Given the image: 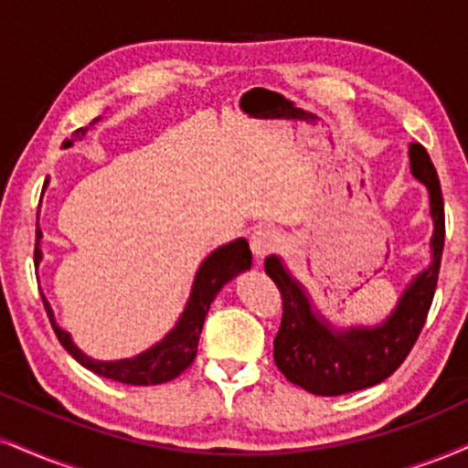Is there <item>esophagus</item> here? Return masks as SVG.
I'll return each instance as SVG.
<instances>
[{
    "instance_id": "esophagus-1",
    "label": "esophagus",
    "mask_w": 468,
    "mask_h": 468,
    "mask_svg": "<svg viewBox=\"0 0 468 468\" xmlns=\"http://www.w3.org/2000/svg\"><path fill=\"white\" fill-rule=\"evenodd\" d=\"M281 246V235L274 229L261 227L250 235V249L257 261H261L263 257H268L270 252H274Z\"/></svg>"
}]
</instances>
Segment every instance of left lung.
<instances>
[{
	"label": "left lung",
	"mask_w": 468,
	"mask_h": 468,
	"mask_svg": "<svg viewBox=\"0 0 468 468\" xmlns=\"http://www.w3.org/2000/svg\"><path fill=\"white\" fill-rule=\"evenodd\" d=\"M412 174L430 189L433 218L431 266L419 274L399 298L392 316L381 326H353L335 331L312 312L309 298L277 257L266 259L268 277L283 301L279 334L274 337V364L292 384L320 397L364 390L388 379L405 362L430 314L444 249V202L436 167L420 144L410 145Z\"/></svg>",
	"instance_id": "left-lung-1"
}]
</instances>
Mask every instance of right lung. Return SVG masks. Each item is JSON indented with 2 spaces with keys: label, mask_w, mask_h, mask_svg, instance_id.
<instances>
[{
  "label": "right lung",
  "mask_w": 468,
  "mask_h": 468,
  "mask_svg": "<svg viewBox=\"0 0 468 468\" xmlns=\"http://www.w3.org/2000/svg\"><path fill=\"white\" fill-rule=\"evenodd\" d=\"M82 134H84V128H78V131L73 133V137H82ZM69 145L71 142H65V148H69ZM45 185H48V178H45ZM41 238L43 233L37 224L35 266H38V261H41V249H38ZM250 261H252V255L249 249V241L246 239H235L230 241V244L219 246L218 250H213L211 255L202 261L198 274H196L187 307H185L183 316L178 318L176 326L163 337L159 345L148 348V351L142 353V356L133 359H120V362H98V359L84 356L80 348L71 342V335L54 323L52 307H49V303L45 301L43 294L41 298L58 342L65 346V351L69 353L76 362H80L84 366V368H89L91 373L100 377H106V379L120 381V384H131V386L165 384V381L178 377L191 362H194L196 353H198L202 324H205V316L207 312H209L213 298H216L218 292L222 290V285L229 283L235 274L241 272V270H249Z\"/></svg>",
  "instance_id": "1"
}]
</instances>
